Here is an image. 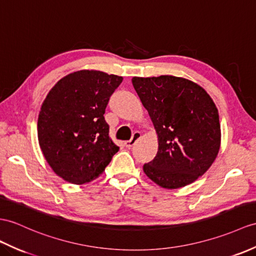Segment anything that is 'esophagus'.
Wrapping results in <instances>:
<instances>
[{
	"label": "esophagus",
	"instance_id": "obj_1",
	"mask_svg": "<svg viewBox=\"0 0 256 256\" xmlns=\"http://www.w3.org/2000/svg\"><path fill=\"white\" fill-rule=\"evenodd\" d=\"M140 136H142V134L140 133V132H134V134L132 135V138H130V140H126V146L128 147V148H130L132 147L136 142H138L140 138Z\"/></svg>",
	"mask_w": 256,
	"mask_h": 256
}]
</instances>
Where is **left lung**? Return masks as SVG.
Here are the masks:
<instances>
[{"mask_svg":"<svg viewBox=\"0 0 256 256\" xmlns=\"http://www.w3.org/2000/svg\"><path fill=\"white\" fill-rule=\"evenodd\" d=\"M158 138V152L142 170L164 188H179L210 168L222 140L218 109L203 87L183 77H133Z\"/></svg>","mask_w":256,"mask_h":256,"instance_id":"8db88e82","label":"left lung"}]
</instances>
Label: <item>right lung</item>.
Returning a JSON list of instances; mask_svg holds the SVG:
<instances>
[{
	"label": "right lung",
	"instance_id": "obj_1",
	"mask_svg": "<svg viewBox=\"0 0 256 256\" xmlns=\"http://www.w3.org/2000/svg\"><path fill=\"white\" fill-rule=\"evenodd\" d=\"M122 80L82 70L64 76L48 92L38 116V140L46 162L63 180L84 184L97 179L118 152L104 114Z\"/></svg>",
	"mask_w": 256,
	"mask_h": 256
}]
</instances>
